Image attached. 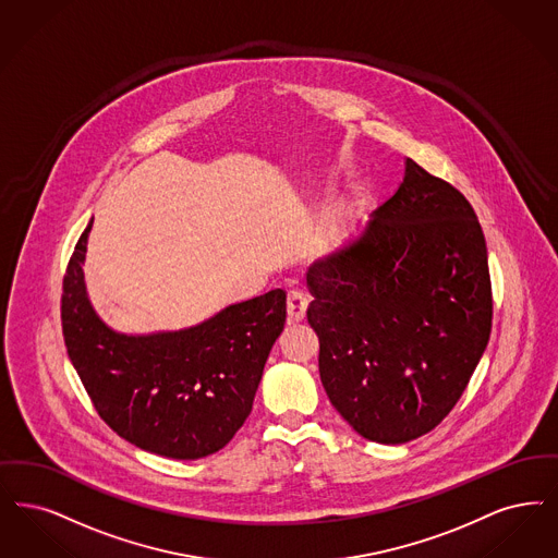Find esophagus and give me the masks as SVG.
I'll return each instance as SVG.
<instances>
[{"label": "esophagus", "mask_w": 558, "mask_h": 558, "mask_svg": "<svg viewBox=\"0 0 558 558\" xmlns=\"http://www.w3.org/2000/svg\"><path fill=\"white\" fill-rule=\"evenodd\" d=\"M307 305H310V299L303 290H290L289 299H287V310H289V317L292 322H301L305 317Z\"/></svg>", "instance_id": "1"}]
</instances>
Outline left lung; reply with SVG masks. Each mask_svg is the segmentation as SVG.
<instances>
[{"instance_id":"obj_1","label":"left lung","mask_w":558,"mask_h":558,"mask_svg":"<svg viewBox=\"0 0 558 558\" xmlns=\"http://www.w3.org/2000/svg\"><path fill=\"white\" fill-rule=\"evenodd\" d=\"M319 378L367 440L434 429L468 388L492 330L488 248L452 184L407 157L357 243L307 271Z\"/></svg>"}]
</instances>
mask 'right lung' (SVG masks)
Listing matches in <instances>:
<instances>
[{"mask_svg": "<svg viewBox=\"0 0 558 558\" xmlns=\"http://www.w3.org/2000/svg\"><path fill=\"white\" fill-rule=\"evenodd\" d=\"M90 223L64 274L62 335L95 411L120 438L161 457L218 452L251 413L287 322V292L269 290L180 332L116 335L85 292L81 266Z\"/></svg>", "mask_w": 558, "mask_h": 558, "instance_id": "1", "label": "right lung"}]
</instances>
